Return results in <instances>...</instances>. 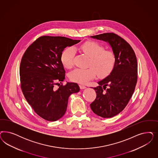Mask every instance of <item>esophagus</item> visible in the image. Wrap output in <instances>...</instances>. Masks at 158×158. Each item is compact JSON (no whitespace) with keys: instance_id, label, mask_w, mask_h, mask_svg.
<instances>
[{"instance_id":"obj_1","label":"esophagus","mask_w":158,"mask_h":158,"mask_svg":"<svg viewBox=\"0 0 158 158\" xmlns=\"http://www.w3.org/2000/svg\"><path fill=\"white\" fill-rule=\"evenodd\" d=\"M80 88H81V89H85V88H87V87H85V85H80Z\"/></svg>"}]
</instances>
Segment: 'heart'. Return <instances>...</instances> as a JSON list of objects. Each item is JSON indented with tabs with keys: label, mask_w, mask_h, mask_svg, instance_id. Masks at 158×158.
Instances as JSON below:
<instances>
[{
	"label": "heart",
	"mask_w": 158,
	"mask_h": 158,
	"mask_svg": "<svg viewBox=\"0 0 158 158\" xmlns=\"http://www.w3.org/2000/svg\"><path fill=\"white\" fill-rule=\"evenodd\" d=\"M89 57L88 66L86 69H76L71 71L70 78L72 81L79 83H85L93 79L97 73L99 77L108 75L114 67L115 56L113 52L104 50V48L94 41H87L76 48ZM75 51L72 48H67L61 54L62 64L67 69H71L74 64Z\"/></svg>",
	"instance_id": "1"
}]
</instances>
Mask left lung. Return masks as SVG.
Segmentation results:
<instances>
[{"instance_id": "8db88e82", "label": "left lung", "mask_w": 158, "mask_h": 158, "mask_svg": "<svg viewBox=\"0 0 158 158\" xmlns=\"http://www.w3.org/2000/svg\"><path fill=\"white\" fill-rule=\"evenodd\" d=\"M91 38L107 42L115 56V64L110 74L94 88L97 98L90 105L98 116L110 118L122 112L132 97L137 81V58L129 44L114 33Z\"/></svg>"}]
</instances>
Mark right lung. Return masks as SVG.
Returning <instances> with one entry per match:
<instances>
[{"mask_svg": "<svg viewBox=\"0 0 158 158\" xmlns=\"http://www.w3.org/2000/svg\"><path fill=\"white\" fill-rule=\"evenodd\" d=\"M80 42L64 36H42L27 48L22 57V91L36 113L47 121L54 122L63 117L69 98L80 91V87L74 82H67L57 89L54 87L65 78L60 60L63 51Z\"/></svg>", "mask_w": 158, "mask_h": 158, "instance_id": "1", "label": "right lung"}]
</instances>
